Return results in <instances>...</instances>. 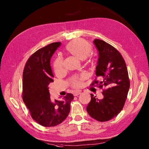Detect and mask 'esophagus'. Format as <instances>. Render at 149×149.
Masks as SVG:
<instances>
[{
	"label": "esophagus",
	"mask_w": 149,
	"mask_h": 149,
	"mask_svg": "<svg viewBox=\"0 0 149 149\" xmlns=\"http://www.w3.org/2000/svg\"><path fill=\"white\" fill-rule=\"evenodd\" d=\"M81 93V91H75V93H74V96H78L79 95H80Z\"/></svg>",
	"instance_id": "obj_1"
}]
</instances>
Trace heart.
I'll list each match as a JSON object with an SVG mask.
<instances>
[{
    "label": "heart",
    "mask_w": 149,
    "mask_h": 149,
    "mask_svg": "<svg viewBox=\"0 0 149 149\" xmlns=\"http://www.w3.org/2000/svg\"><path fill=\"white\" fill-rule=\"evenodd\" d=\"M67 51L77 58L84 60L89 56L92 52V47L89 43L83 40H77L69 43L66 47ZM54 69L57 74L61 72L64 66L63 59L61 57L57 58L54 63ZM84 79V75H81L72 81V85L74 88H79L82 85V81Z\"/></svg>",
    "instance_id": "heart-1"
}]
</instances>
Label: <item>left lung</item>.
<instances>
[{
  "mask_svg": "<svg viewBox=\"0 0 149 149\" xmlns=\"http://www.w3.org/2000/svg\"><path fill=\"white\" fill-rule=\"evenodd\" d=\"M99 51V59L96 66V79L91 86L97 84L104 88L103 99H99L91 94V101L86 111L90 116L99 122H106L115 118L122 110L130 87L128 71L122 56L112 45L99 39L93 41ZM97 78V77H96Z\"/></svg>",
  "mask_w": 149,
  "mask_h": 149,
  "instance_id": "left-lung-1",
  "label": "left lung"
}]
</instances>
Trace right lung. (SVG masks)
<instances>
[{
  "label": "right lung",
  "instance_id": "obj_1",
  "mask_svg": "<svg viewBox=\"0 0 149 149\" xmlns=\"http://www.w3.org/2000/svg\"><path fill=\"white\" fill-rule=\"evenodd\" d=\"M60 45L61 42L52 43L38 50L28 59L23 72V101L33 119L44 127H54L64 121L74 99L72 93L59 100L50 97L49 85L54 81L50 61Z\"/></svg>",
  "mask_w": 149,
  "mask_h": 149
}]
</instances>
